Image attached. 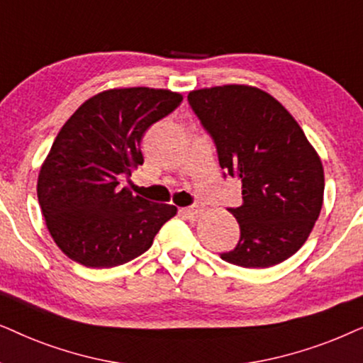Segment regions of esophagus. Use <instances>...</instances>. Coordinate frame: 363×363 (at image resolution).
<instances>
[{
	"label": "esophagus",
	"mask_w": 363,
	"mask_h": 363,
	"mask_svg": "<svg viewBox=\"0 0 363 363\" xmlns=\"http://www.w3.org/2000/svg\"><path fill=\"white\" fill-rule=\"evenodd\" d=\"M181 212L187 217V219L194 220V219H197V217L202 214V212H204V204L197 201L191 207H184V209H181Z\"/></svg>",
	"instance_id": "1"
}]
</instances>
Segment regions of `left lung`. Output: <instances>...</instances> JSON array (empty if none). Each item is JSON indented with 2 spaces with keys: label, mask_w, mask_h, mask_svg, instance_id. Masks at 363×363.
Instances as JSON below:
<instances>
[{
  "label": "left lung",
  "mask_w": 363,
  "mask_h": 363,
  "mask_svg": "<svg viewBox=\"0 0 363 363\" xmlns=\"http://www.w3.org/2000/svg\"><path fill=\"white\" fill-rule=\"evenodd\" d=\"M217 157L242 182V206L229 207L240 239L225 262L247 269L280 264L302 247L323 201V167L291 113L272 96L240 84L187 96Z\"/></svg>",
  "instance_id": "left-lung-1"
}]
</instances>
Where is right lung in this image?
I'll use <instances>...</instances> for the list:
<instances>
[{
  "instance_id": "1",
  "label": "right lung",
  "mask_w": 363,
  "mask_h": 363,
  "mask_svg": "<svg viewBox=\"0 0 363 363\" xmlns=\"http://www.w3.org/2000/svg\"><path fill=\"white\" fill-rule=\"evenodd\" d=\"M182 103L167 89H109L86 101L66 121L38 177L48 230L67 257L109 269L139 257L176 216L119 187L144 162L141 139Z\"/></svg>"
}]
</instances>
